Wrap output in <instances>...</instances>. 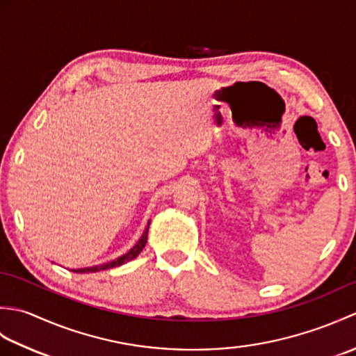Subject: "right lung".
<instances>
[{
  "mask_svg": "<svg viewBox=\"0 0 356 356\" xmlns=\"http://www.w3.org/2000/svg\"><path fill=\"white\" fill-rule=\"evenodd\" d=\"M148 228H149V222H148V226L145 228V231H143L142 237L139 238L138 243H136L130 251H128L127 254L120 255L119 259L113 260V261H108V263H104V264H97V266H92V268H82V269H74L73 272H76V274H87V272H97V270H105V269H110V268H116V266H120V264H124L127 261H130L133 259H136L140 252L142 249L145 248V243H147V238H148Z\"/></svg>",
  "mask_w": 356,
  "mask_h": 356,
  "instance_id": "obj_1",
  "label": "right lung"
}]
</instances>
